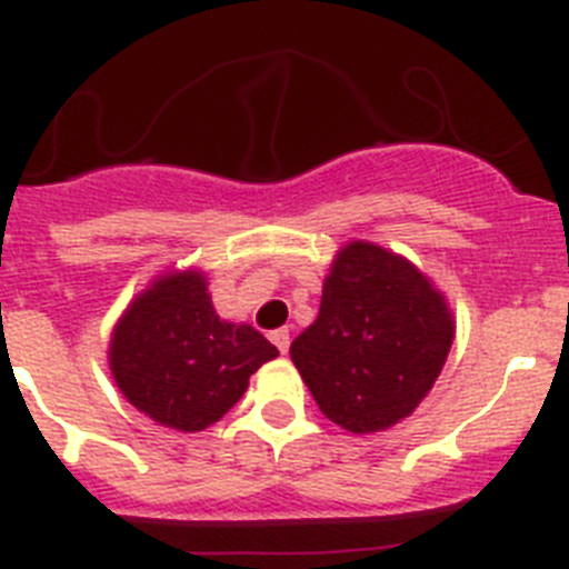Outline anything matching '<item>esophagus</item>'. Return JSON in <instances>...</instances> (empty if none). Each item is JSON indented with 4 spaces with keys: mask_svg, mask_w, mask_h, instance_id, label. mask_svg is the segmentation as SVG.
Here are the masks:
<instances>
[{
    "mask_svg": "<svg viewBox=\"0 0 569 569\" xmlns=\"http://www.w3.org/2000/svg\"><path fill=\"white\" fill-rule=\"evenodd\" d=\"M270 341H273L276 347H279V353H288V347H290V330L279 328L270 333Z\"/></svg>",
    "mask_w": 569,
    "mask_h": 569,
    "instance_id": "esophagus-1",
    "label": "esophagus"
}]
</instances>
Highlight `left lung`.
<instances>
[{
	"label": "left lung",
	"mask_w": 569,
	"mask_h": 569,
	"mask_svg": "<svg viewBox=\"0 0 569 569\" xmlns=\"http://www.w3.org/2000/svg\"><path fill=\"white\" fill-rule=\"evenodd\" d=\"M453 345L445 296L407 259L370 241L336 256L316 321L290 359L333 425L387 430L419 407Z\"/></svg>",
	"instance_id": "1"
}]
</instances>
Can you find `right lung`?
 <instances>
[{"instance_id": "right-lung-1", "label": "right lung", "mask_w": 569, "mask_h": 569, "mask_svg": "<svg viewBox=\"0 0 569 569\" xmlns=\"http://www.w3.org/2000/svg\"><path fill=\"white\" fill-rule=\"evenodd\" d=\"M276 356L259 330L216 316L204 276L193 270L153 281L110 341V370L130 405L184 433L222 419Z\"/></svg>"}]
</instances>
